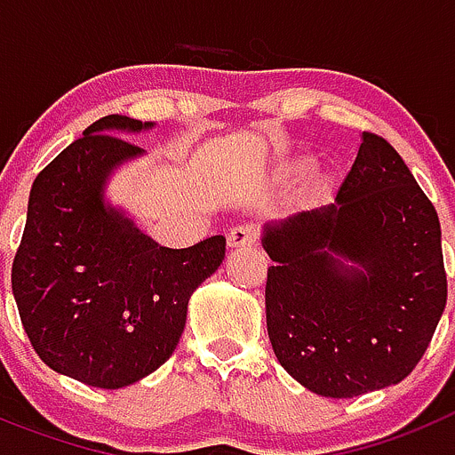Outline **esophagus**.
Here are the masks:
<instances>
[{
	"mask_svg": "<svg viewBox=\"0 0 455 455\" xmlns=\"http://www.w3.org/2000/svg\"><path fill=\"white\" fill-rule=\"evenodd\" d=\"M259 243V228L254 224H238L228 231V247H251Z\"/></svg>",
	"mask_w": 455,
	"mask_h": 455,
	"instance_id": "obj_1",
	"label": "esophagus"
}]
</instances>
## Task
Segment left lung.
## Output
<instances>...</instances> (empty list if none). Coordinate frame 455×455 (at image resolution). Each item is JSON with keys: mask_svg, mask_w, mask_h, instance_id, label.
<instances>
[{"mask_svg": "<svg viewBox=\"0 0 455 455\" xmlns=\"http://www.w3.org/2000/svg\"><path fill=\"white\" fill-rule=\"evenodd\" d=\"M263 247L267 337L299 385L353 398L412 373L446 272L435 205L389 141L362 134L334 204L266 224Z\"/></svg>", "mask_w": 455, "mask_h": 455, "instance_id": "left-lung-1", "label": "left lung"}]
</instances>
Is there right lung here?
I'll list each match as a JSON object with an SVG mask.
<instances>
[{"label":"right lung","mask_w":455,"mask_h":455,"mask_svg":"<svg viewBox=\"0 0 455 455\" xmlns=\"http://www.w3.org/2000/svg\"><path fill=\"white\" fill-rule=\"evenodd\" d=\"M148 128L121 114L102 116L38 173L11 270L38 357L100 389L132 385L172 357L189 295L227 251L224 235L188 250L160 247L105 204L109 173L144 153L118 132Z\"/></svg>","instance_id":"obj_1"}]
</instances>
